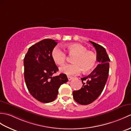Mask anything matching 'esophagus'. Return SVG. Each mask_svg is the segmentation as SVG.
Masks as SVG:
<instances>
[{"instance_id":"obj_1","label":"esophagus","mask_w":131,"mask_h":131,"mask_svg":"<svg viewBox=\"0 0 131 131\" xmlns=\"http://www.w3.org/2000/svg\"><path fill=\"white\" fill-rule=\"evenodd\" d=\"M68 80L69 81H70L71 80L73 79V78L72 77H69V76H68Z\"/></svg>"}]
</instances>
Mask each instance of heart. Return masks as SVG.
I'll use <instances>...</instances> for the list:
<instances>
[{
  "mask_svg": "<svg viewBox=\"0 0 131 131\" xmlns=\"http://www.w3.org/2000/svg\"><path fill=\"white\" fill-rule=\"evenodd\" d=\"M68 53L74 56L72 59V64H68L60 68V71L68 75H75L79 74L81 70L88 72L95 67L97 56L93 51L88 50L84 46L79 43H70L65 46ZM51 56L54 63L62 65L66 60L65 52L59 47H54L52 51Z\"/></svg>",
  "mask_w": 131,
  "mask_h": 131,
  "instance_id": "obj_1",
  "label": "heart"
}]
</instances>
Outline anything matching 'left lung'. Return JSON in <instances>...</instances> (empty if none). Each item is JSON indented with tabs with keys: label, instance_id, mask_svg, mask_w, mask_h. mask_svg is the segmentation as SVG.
Returning a JSON list of instances; mask_svg holds the SVG:
<instances>
[{
	"label": "left lung",
	"instance_id": "8db88e82",
	"mask_svg": "<svg viewBox=\"0 0 131 131\" xmlns=\"http://www.w3.org/2000/svg\"><path fill=\"white\" fill-rule=\"evenodd\" d=\"M89 42L95 48L99 64L90 75L81 78L83 84L81 89L73 92L74 100L82 105L89 104L98 98L104 89L109 75L110 59L105 49L101 45Z\"/></svg>",
	"mask_w": 131,
	"mask_h": 131
}]
</instances>
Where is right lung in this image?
I'll return each instance as SVG.
<instances>
[{"label": "right lung", "instance_id": "obj_1", "mask_svg": "<svg viewBox=\"0 0 131 131\" xmlns=\"http://www.w3.org/2000/svg\"><path fill=\"white\" fill-rule=\"evenodd\" d=\"M56 40L45 39L29 48L24 59L26 86L33 98L42 103L53 102L61 85L68 81L65 74L52 77L59 69L52 58Z\"/></svg>", "mask_w": 131, "mask_h": 131}]
</instances>
